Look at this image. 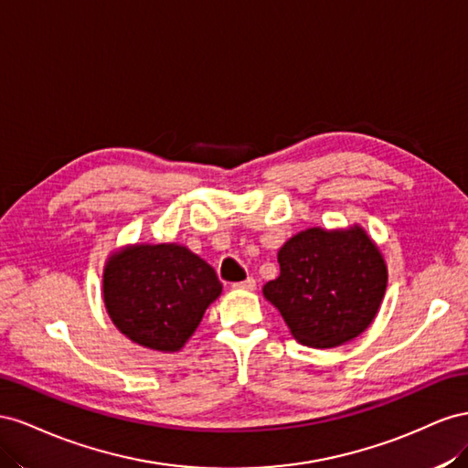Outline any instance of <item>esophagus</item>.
<instances>
[{
    "label": "esophagus",
    "instance_id": "obj_1",
    "mask_svg": "<svg viewBox=\"0 0 468 468\" xmlns=\"http://www.w3.org/2000/svg\"><path fill=\"white\" fill-rule=\"evenodd\" d=\"M233 288H239V290H255V288H257V280H255V278H247V280H243V282H235Z\"/></svg>",
    "mask_w": 468,
    "mask_h": 468
}]
</instances>
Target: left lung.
<instances>
[{
	"instance_id": "obj_1",
	"label": "left lung",
	"mask_w": 468,
	"mask_h": 468,
	"mask_svg": "<svg viewBox=\"0 0 468 468\" xmlns=\"http://www.w3.org/2000/svg\"><path fill=\"white\" fill-rule=\"evenodd\" d=\"M280 276L262 292L302 345L327 349L360 335L375 319L388 272L370 237L314 229L278 250Z\"/></svg>"
}]
</instances>
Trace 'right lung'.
<instances>
[{
  "instance_id": "right-lung-1",
  "label": "right lung",
  "mask_w": 468,
  "mask_h": 468,
  "mask_svg": "<svg viewBox=\"0 0 468 468\" xmlns=\"http://www.w3.org/2000/svg\"><path fill=\"white\" fill-rule=\"evenodd\" d=\"M219 293L216 271L175 243L127 247L103 272V302L115 327L165 353L182 349Z\"/></svg>"
}]
</instances>
